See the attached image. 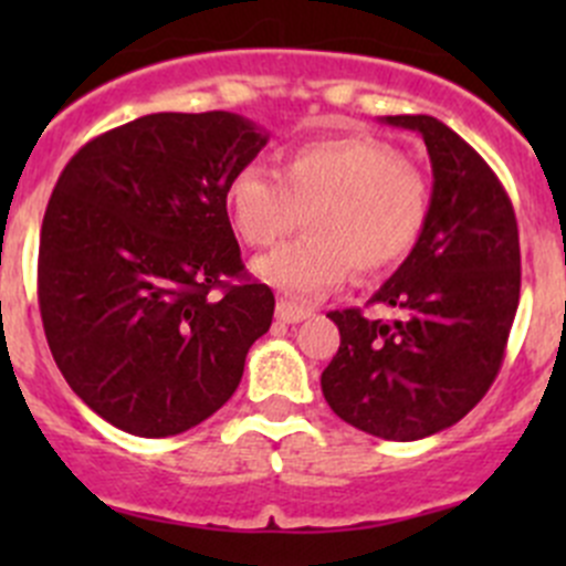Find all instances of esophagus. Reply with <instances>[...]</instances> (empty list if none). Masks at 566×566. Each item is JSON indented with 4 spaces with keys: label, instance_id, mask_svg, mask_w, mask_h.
I'll return each instance as SVG.
<instances>
[{
    "label": "esophagus",
    "instance_id": "1",
    "mask_svg": "<svg viewBox=\"0 0 566 566\" xmlns=\"http://www.w3.org/2000/svg\"><path fill=\"white\" fill-rule=\"evenodd\" d=\"M312 317V310H306V306L295 304V301H287V298H279L276 301V319H282V323H301V319Z\"/></svg>",
    "mask_w": 566,
    "mask_h": 566
}]
</instances>
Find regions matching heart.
I'll return each mask as SVG.
<instances>
[{"mask_svg": "<svg viewBox=\"0 0 566 566\" xmlns=\"http://www.w3.org/2000/svg\"><path fill=\"white\" fill-rule=\"evenodd\" d=\"M227 210L251 249H268L301 224L310 235L251 262L260 282L312 301L347 282L353 268L384 273L419 241L430 210L424 177L386 142L334 136L279 156V175L243 167L227 186Z\"/></svg>", "mask_w": 566, "mask_h": 566, "instance_id": "obj_1", "label": "heart"}]
</instances>
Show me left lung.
<instances>
[{"mask_svg": "<svg viewBox=\"0 0 566 566\" xmlns=\"http://www.w3.org/2000/svg\"><path fill=\"white\" fill-rule=\"evenodd\" d=\"M380 123L421 134L432 164L427 224L373 304L402 319L331 312L339 350L323 369L325 402L356 430L419 441L458 424L504 361L521 298V241L510 197L484 158L430 114Z\"/></svg>", "mask_w": 566, "mask_h": 566, "instance_id": "1", "label": "left lung"}]
</instances>
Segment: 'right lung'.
<instances>
[{"mask_svg": "<svg viewBox=\"0 0 566 566\" xmlns=\"http://www.w3.org/2000/svg\"><path fill=\"white\" fill-rule=\"evenodd\" d=\"M265 145L241 114L158 112L62 169L40 230V317L67 386L117 430L197 427L271 328L276 301L243 273L227 216V186Z\"/></svg>", "mask_w": 566, "mask_h": 566, "instance_id": "obj_1", "label": "right lung"}]
</instances>
